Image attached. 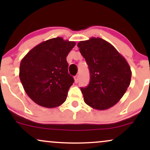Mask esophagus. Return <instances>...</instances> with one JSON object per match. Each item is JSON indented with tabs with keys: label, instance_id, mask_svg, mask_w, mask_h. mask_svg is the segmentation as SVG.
I'll return each mask as SVG.
<instances>
[{
	"label": "esophagus",
	"instance_id": "esophagus-1",
	"mask_svg": "<svg viewBox=\"0 0 150 150\" xmlns=\"http://www.w3.org/2000/svg\"><path fill=\"white\" fill-rule=\"evenodd\" d=\"M74 80H75V83H77L79 81V76L78 75H76V76H75V77H74Z\"/></svg>",
	"mask_w": 150,
	"mask_h": 150
}]
</instances>
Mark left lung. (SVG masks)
Instances as JSON below:
<instances>
[{
	"instance_id": "1",
	"label": "left lung",
	"mask_w": 150,
	"mask_h": 150,
	"mask_svg": "<svg viewBox=\"0 0 150 150\" xmlns=\"http://www.w3.org/2000/svg\"><path fill=\"white\" fill-rule=\"evenodd\" d=\"M77 46L90 73L88 86L81 87L84 101L95 109L112 107L130 85L132 72L128 62L114 46L101 38L81 41Z\"/></svg>"
}]
</instances>
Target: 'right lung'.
<instances>
[{
    "instance_id": "right-lung-1",
    "label": "right lung",
    "mask_w": 150,
    "mask_h": 150,
    "mask_svg": "<svg viewBox=\"0 0 150 150\" xmlns=\"http://www.w3.org/2000/svg\"><path fill=\"white\" fill-rule=\"evenodd\" d=\"M75 46V42L53 38L38 44L22 58L19 76L25 92L36 104L51 108L66 100L74 82L66 57Z\"/></svg>"
}]
</instances>
